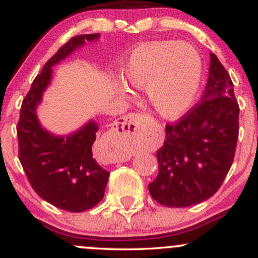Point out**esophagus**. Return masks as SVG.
Here are the masks:
<instances>
[{
    "label": "esophagus",
    "instance_id": "1",
    "mask_svg": "<svg viewBox=\"0 0 258 258\" xmlns=\"http://www.w3.org/2000/svg\"><path fill=\"white\" fill-rule=\"evenodd\" d=\"M147 120V116L141 114H130L127 116H123L119 122H116V132L120 136L128 138H136L139 137L141 135V128L143 125L144 121ZM128 159L125 154L116 152L112 159V162H122Z\"/></svg>",
    "mask_w": 258,
    "mask_h": 258
}]
</instances>
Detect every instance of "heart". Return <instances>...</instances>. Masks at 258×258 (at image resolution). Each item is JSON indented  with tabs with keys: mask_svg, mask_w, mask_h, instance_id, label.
<instances>
[{
	"mask_svg": "<svg viewBox=\"0 0 258 258\" xmlns=\"http://www.w3.org/2000/svg\"><path fill=\"white\" fill-rule=\"evenodd\" d=\"M203 63L186 42L150 41L133 49L121 80L135 90H147L148 102L159 116L176 120L190 110L199 94ZM125 93V90H122Z\"/></svg>",
	"mask_w": 258,
	"mask_h": 258,
	"instance_id": "obj_1",
	"label": "heart"
}]
</instances>
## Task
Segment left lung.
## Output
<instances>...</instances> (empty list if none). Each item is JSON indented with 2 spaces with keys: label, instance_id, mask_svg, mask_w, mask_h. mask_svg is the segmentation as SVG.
<instances>
[{
  "label": "left lung",
  "instance_id": "obj_1",
  "mask_svg": "<svg viewBox=\"0 0 258 258\" xmlns=\"http://www.w3.org/2000/svg\"><path fill=\"white\" fill-rule=\"evenodd\" d=\"M239 136V105L229 74L214 53L199 104L174 125L156 152L159 174L148 185L154 200L188 207L211 198L233 164Z\"/></svg>",
  "mask_w": 258,
  "mask_h": 258
}]
</instances>
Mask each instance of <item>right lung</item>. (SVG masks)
Here are the masks:
<instances>
[{
    "label": "right lung",
    "mask_w": 258,
    "mask_h": 258,
    "mask_svg": "<svg viewBox=\"0 0 258 258\" xmlns=\"http://www.w3.org/2000/svg\"><path fill=\"white\" fill-rule=\"evenodd\" d=\"M98 38L99 34L79 35L58 49L32 82L17 126L19 160L32 189L47 203L69 212L87 211L104 197L110 173L92 154L98 125L91 120L74 133L54 136L41 126L36 108L51 84L52 67Z\"/></svg>",
    "instance_id": "add662e5"
}]
</instances>
